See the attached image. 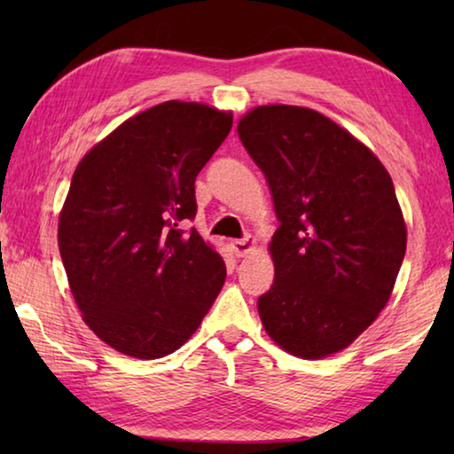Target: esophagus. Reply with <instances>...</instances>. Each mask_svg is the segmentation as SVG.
Wrapping results in <instances>:
<instances>
[{"instance_id":"esophagus-1","label":"esophagus","mask_w":454,"mask_h":454,"mask_svg":"<svg viewBox=\"0 0 454 454\" xmlns=\"http://www.w3.org/2000/svg\"><path fill=\"white\" fill-rule=\"evenodd\" d=\"M254 246H256V240L252 236H246V238H242V240H232V242H230V248H232V252H234L238 258H242V256L248 254V252L254 248Z\"/></svg>"}]
</instances>
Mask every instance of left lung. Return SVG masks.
I'll list each match as a JSON object with an SVG mask.
<instances>
[{
	"label": "left lung",
	"instance_id": "left-lung-1",
	"mask_svg": "<svg viewBox=\"0 0 454 454\" xmlns=\"http://www.w3.org/2000/svg\"><path fill=\"white\" fill-rule=\"evenodd\" d=\"M238 136L280 222L262 325L290 355H334L376 320L401 270L406 226L393 180L364 144L309 107H254Z\"/></svg>",
	"mask_w": 454,
	"mask_h": 454
}]
</instances>
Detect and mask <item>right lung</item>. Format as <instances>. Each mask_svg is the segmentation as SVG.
I'll return each instance as SVG.
<instances>
[{
    "mask_svg": "<svg viewBox=\"0 0 454 454\" xmlns=\"http://www.w3.org/2000/svg\"><path fill=\"white\" fill-rule=\"evenodd\" d=\"M230 129V112L170 99L126 120L75 168L61 262L86 325L118 352L172 355L224 286V260L182 226L196 216V176Z\"/></svg>",
    "mask_w": 454,
    "mask_h": 454,
    "instance_id": "right-lung-1",
    "label": "right lung"
}]
</instances>
